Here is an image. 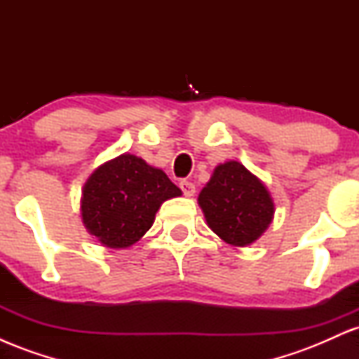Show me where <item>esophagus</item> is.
I'll return each mask as SVG.
<instances>
[{
	"label": "esophagus",
	"instance_id": "obj_1",
	"mask_svg": "<svg viewBox=\"0 0 359 359\" xmlns=\"http://www.w3.org/2000/svg\"><path fill=\"white\" fill-rule=\"evenodd\" d=\"M179 187L182 189L185 197H192L194 194H196V185H194L192 182H189V180H180Z\"/></svg>",
	"mask_w": 359,
	"mask_h": 359
}]
</instances>
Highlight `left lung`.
Listing matches in <instances>:
<instances>
[{"label": "left lung", "mask_w": 359, "mask_h": 359, "mask_svg": "<svg viewBox=\"0 0 359 359\" xmlns=\"http://www.w3.org/2000/svg\"><path fill=\"white\" fill-rule=\"evenodd\" d=\"M208 226L233 246L257 241L273 219V201L257 175L240 162H226L199 194Z\"/></svg>", "instance_id": "obj_1"}]
</instances>
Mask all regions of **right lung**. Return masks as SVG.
<instances>
[{
	"label": "right lung",
	"instance_id": "add662e5",
	"mask_svg": "<svg viewBox=\"0 0 359 359\" xmlns=\"http://www.w3.org/2000/svg\"><path fill=\"white\" fill-rule=\"evenodd\" d=\"M180 194L165 172L123 154L97 167L86 182L82 222L108 248H128L151 228L160 205Z\"/></svg>",
	"mask_w": 359,
	"mask_h": 359
}]
</instances>
